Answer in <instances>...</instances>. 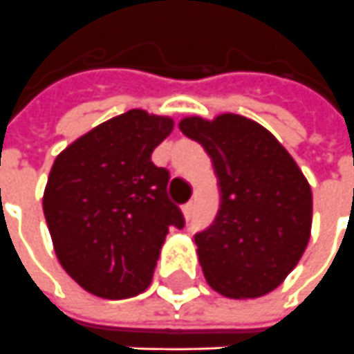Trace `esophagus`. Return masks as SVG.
<instances>
[{
    "label": "esophagus",
    "mask_w": 354,
    "mask_h": 354,
    "mask_svg": "<svg viewBox=\"0 0 354 354\" xmlns=\"http://www.w3.org/2000/svg\"><path fill=\"white\" fill-rule=\"evenodd\" d=\"M192 209H194V204H192V202H187V204L183 206V214H185V218H187V219L191 218Z\"/></svg>",
    "instance_id": "obj_1"
}]
</instances>
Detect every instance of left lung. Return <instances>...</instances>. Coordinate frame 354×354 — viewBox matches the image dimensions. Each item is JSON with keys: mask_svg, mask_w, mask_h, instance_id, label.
Listing matches in <instances>:
<instances>
[{"mask_svg": "<svg viewBox=\"0 0 354 354\" xmlns=\"http://www.w3.org/2000/svg\"><path fill=\"white\" fill-rule=\"evenodd\" d=\"M179 129L204 146L221 191L214 225L194 237L206 281L229 299L274 291L310 241L312 191L301 167L248 117L189 115Z\"/></svg>", "mask_w": 354, "mask_h": 354, "instance_id": "8db88e82", "label": "left lung"}]
</instances>
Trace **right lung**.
Listing matches in <instances>:
<instances>
[{"label":"right lung","instance_id":"right-lung-1","mask_svg":"<svg viewBox=\"0 0 354 354\" xmlns=\"http://www.w3.org/2000/svg\"><path fill=\"white\" fill-rule=\"evenodd\" d=\"M173 119L129 109L71 142L44 189V216L61 268L102 299H129L152 281L169 227L181 229L167 196L169 171L152 152Z\"/></svg>","mask_w":354,"mask_h":354}]
</instances>
